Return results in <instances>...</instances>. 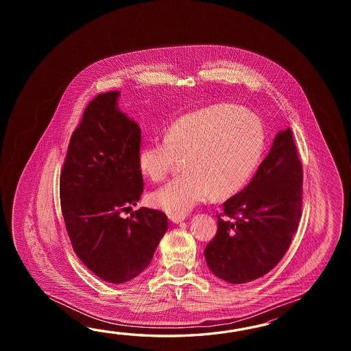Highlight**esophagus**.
Listing matches in <instances>:
<instances>
[{
    "instance_id": "34e87169",
    "label": "esophagus",
    "mask_w": 351,
    "mask_h": 351,
    "mask_svg": "<svg viewBox=\"0 0 351 351\" xmlns=\"http://www.w3.org/2000/svg\"><path fill=\"white\" fill-rule=\"evenodd\" d=\"M169 219L172 221L173 223H180L182 221L186 219V216H169Z\"/></svg>"
}]
</instances>
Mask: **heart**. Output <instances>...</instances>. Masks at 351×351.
Here are the masks:
<instances>
[{
	"label": "heart",
	"instance_id": "1",
	"mask_svg": "<svg viewBox=\"0 0 351 351\" xmlns=\"http://www.w3.org/2000/svg\"><path fill=\"white\" fill-rule=\"evenodd\" d=\"M265 142L262 120L243 106L210 105L179 117L163 141L138 152L139 172L152 182L165 179L179 160L186 172L152 192L150 204L168 216H186L210 193H239L260 165Z\"/></svg>",
	"mask_w": 351,
	"mask_h": 351
}]
</instances>
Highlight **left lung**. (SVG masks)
<instances>
[{
    "label": "left lung",
    "instance_id": "left-lung-1",
    "mask_svg": "<svg viewBox=\"0 0 351 351\" xmlns=\"http://www.w3.org/2000/svg\"><path fill=\"white\" fill-rule=\"evenodd\" d=\"M302 210V165L290 128L278 132L252 180L223 203L215 239L204 250L213 275L246 284L284 257Z\"/></svg>",
    "mask_w": 351,
    "mask_h": 351
}]
</instances>
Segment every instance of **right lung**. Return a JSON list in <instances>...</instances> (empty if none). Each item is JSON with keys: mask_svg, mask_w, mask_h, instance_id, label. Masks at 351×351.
Listing matches in <instances>:
<instances>
[{"mask_svg": "<svg viewBox=\"0 0 351 351\" xmlns=\"http://www.w3.org/2000/svg\"><path fill=\"white\" fill-rule=\"evenodd\" d=\"M119 95L99 94L85 108L60 174L61 212L75 254L109 284L147 269L168 230L158 209L120 216L136 206L144 184L136 163L141 128L120 112Z\"/></svg>", "mask_w": 351, "mask_h": 351, "instance_id": "add662e5", "label": "right lung"}]
</instances>
